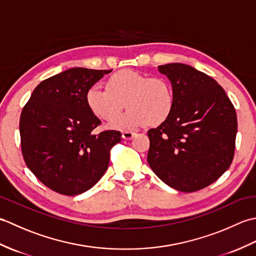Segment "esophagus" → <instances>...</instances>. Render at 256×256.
<instances>
[{
	"mask_svg": "<svg viewBox=\"0 0 256 256\" xmlns=\"http://www.w3.org/2000/svg\"><path fill=\"white\" fill-rule=\"evenodd\" d=\"M135 135H136V133L133 132V131H124L122 133V138L124 140H132Z\"/></svg>",
	"mask_w": 256,
	"mask_h": 256,
	"instance_id": "1",
	"label": "esophagus"
}]
</instances>
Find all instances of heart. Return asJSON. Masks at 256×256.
Instances as JSON below:
<instances>
[{"instance_id": "heart-1", "label": "heart", "mask_w": 256, "mask_h": 256, "mask_svg": "<svg viewBox=\"0 0 256 256\" xmlns=\"http://www.w3.org/2000/svg\"><path fill=\"white\" fill-rule=\"evenodd\" d=\"M89 110L96 118L108 121V126L130 130L167 121L175 108V94L170 81L131 69H123L106 80V88L94 86L86 94ZM125 105L129 108L118 116Z\"/></svg>"}]
</instances>
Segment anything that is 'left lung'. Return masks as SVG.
Masks as SVG:
<instances>
[{
  "label": "left lung",
  "mask_w": 256,
  "mask_h": 256,
  "mask_svg": "<svg viewBox=\"0 0 256 256\" xmlns=\"http://www.w3.org/2000/svg\"><path fill=\"white\" fill-rule=\"evenodd\" d=\"M172 84L175 108L148 132V162L168 186L192 192L214 182L230 167L236 150V108L214 79L184 64L158 67Z\"/></svg>",
  "instance_id": "8db88e82"
}]
</instances>
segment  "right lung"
<instances>
[{
    "label": "right lung",
    "instance_id": "1",
    "mask_svg": "<svg viewBox=\"0 0 256 256\" xmlns=\"http://www.w3.org/2000/svg\"><path fill=\"white\" fill-rule=\"evenodd\" d=\"M111 70L72 68L38 84L20 120V146L30 172L54 192L80 194L108 170L110 150L121 132L94 134L101 121L86 102V94Z\"/></svg>",
    "mask_w": 256,
    "mask_h": 256
}]
</instances>
